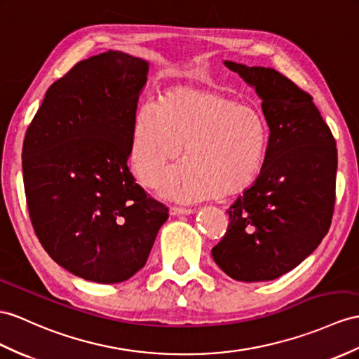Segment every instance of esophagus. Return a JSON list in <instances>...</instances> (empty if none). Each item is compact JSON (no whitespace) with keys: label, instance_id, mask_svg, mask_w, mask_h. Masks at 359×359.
<instances>
[{"label":"esophagus","instance_id":"obj_1","mask_svg":"<svg viewBox=\"0 0 359 359\" xmlns=\"http://www.w3.org/2000/svg\"><path fill=\"white\" fill-rule=\"evenodd\" d=\"M195 210L194 208H186V207H177V205H173V207H170V215H173V216H178V215H191L194 213Z\"/></svg>","mask_w":359,"mask_h":359}]
</instances>
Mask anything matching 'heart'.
<instances>
[{
  "label": "heart",
  "instance_id": "heart-1",
  "mask_svg": "<svg viewBox=\"0 0 359 359\" xmlns=\"http://www.w3.org/2000/svg\"><path fill=\"white\" fill-rule=\"evenodd\" d=\"M269 126L250 102L201 85H175L160 107L140 104L130 135V164L146 187L158 184L165 164L182 151L187 158L165 172L161 191L180 201L234 194L250 186L265 160Z\"/></svg>",
  "mask_w": 359,
  "mask_h": 359
}]
</instances>
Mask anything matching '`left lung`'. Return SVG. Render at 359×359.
<instances>
[{"label":"left lung","mask_w":359,"mask_h":359,"mask_svg":"<svg viewBox=\"0 0 359 359\" xmlns=\"http://www.w3.org/2000/svg\"><path fill=\"white\" fill-rule=\"evenodd\" d=\"M224 65L256 90L269 140L259 177L226 210L229 230L212 256L238 282L274 280L299 266L329 230L337 144L311 95L290 79L273 68Z\"/></svg>","instance_id":"left-lung-1"}]
</instances>
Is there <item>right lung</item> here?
Listing matches in <instances>:
<instances>
[{
  "instance_id": "obj_1",
  "label": "right lung",
  "mask_w": 359,
  "mask_h": 359,
  "mask_svg": "<svg viewBox=\"0 0 359 359\" xmlns=\"http://www.w3.org/2000/svg\"><path fill=\"white\" fill-rule=\"evenodd\" d=\"M149 62L109 50L50 86L22 146L30 219L57 265L120 283L146 264L169 210L129 172L130 135Z\"/></svg>"
}]
</instances>
